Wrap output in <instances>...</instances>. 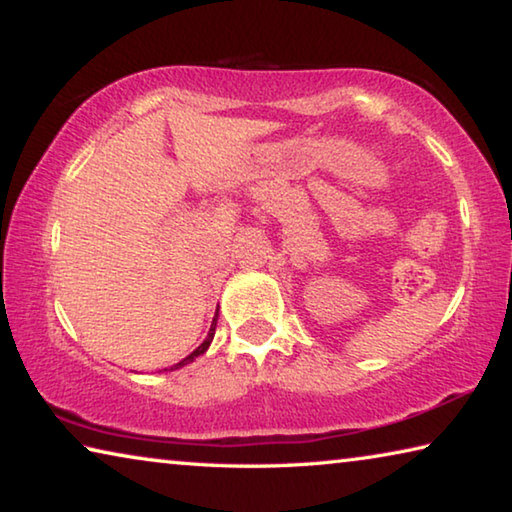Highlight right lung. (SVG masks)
<instances>
[{"mask_svg": "<svg viewBox=\"0 0 512 512\" xmlns=\"http://www.w3.org/2000/svg\"><path fill=\"white\" fill-rule=\"evenodd\" d=\"M216 318H219V311H216V316H214V320H212V327H210V332H207V339L201 343V345H198V348L192 352V354H189V357H185L183 361H178L176 363V366H173L171 370H176V368H183V366H187V363H192L196 357H201V354L207 350V348H210V343H212V339H214V329H216Z\"/></svg>", "mask_w": 512, "mask_h": 512, "instance_id": "add662e5", "label": "right lung"}]
</instances>
